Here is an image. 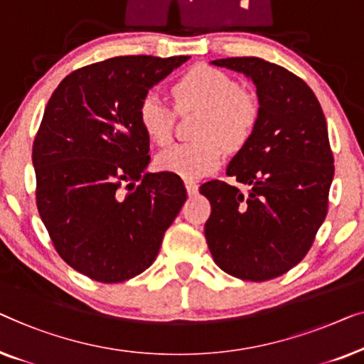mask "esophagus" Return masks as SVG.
Segmentation results:
<instances>
[{
  "label": "esophagus",
  "instance_id": "1",
  "mask_svg": "<svg viewBox=\"0 0 364 364\" xmlns=\"http://www.w3.org/2000/svg\"><path fill=\"white\" fill-rule=\"evenodd\" d=\"M184 186H186V191L189 196H194V194L198 193V184L194 181H189V180L184 181Z\"/></svg>",
  "mask_w": 364,
  "mask_h": 364
}]
</instances>
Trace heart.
Returning <instances> with one entry per match:
<instances>
[{"label": "heart", "instance_id": "obj_1", "mask_svg": "<svg viewBox=\"0 0 364 364\" xmlns=\"http://www.w3.org/2000/svg\"><path fill=\"white\" fill-rule=\"evenodd\" d=\"M173 97L180 110L199 109L194 135L198 140L176 143L156 158L158 168L184 180H199L211 175L226 160V145L240 148L257 129L260 105L252 92L240 89L237 82L223 70L198 65L173 85ZM138 124L145 135L158 145L173 136L175 109L160 95L150 92L138 105Z\"/></svg>", "mask_w": 364, "mask_h": 364}]
</instances>
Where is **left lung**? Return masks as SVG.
I'll return each mask as SVG.
<instances>
[{
	"mask_svg": "<svg viewBox=\"0 0 364 364\" xmlns=\"http://www.w3.org/2000/svg\"><path fill=\"white\" fill-rule=\"evenodd\" d=\"M213 64L252 79L260 117L228 166V176L249 191L219 180L199 188L211 203L204 235L219 269L264 282L305 257L326 218L335 175L326 120L314 90L277 64L259 58Z\"/></svg>",
	"mask_w": 364,
	"mask_h": 364,
	"instance_id": "8db88e82",
	"label": "left lung"
}]
</instances>
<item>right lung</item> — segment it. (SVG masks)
I'll return each instance as SVG.
<instances>
[{"mask_svg":"<svg viewBox=\"0 0 364 364\" xmlns=\"http://www.w3.org/2000/svg\"><path fill=\"white\" fill-rule=\"evenodd\" d=\"M188 59L119 55L85 65L46 105L33 145L36 204L58 254L97 282H125L150 267L186 201L178 175L143 173L150 138L136 112Z\"/></svg>","mask_w":364,"mask_h":364,"instance_id":"right-lung-1","label":"right lung"}]
</instances>
